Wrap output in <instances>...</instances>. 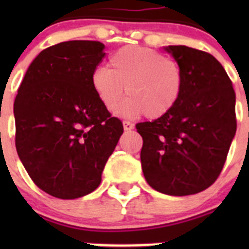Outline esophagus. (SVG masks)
<instances>
[{"label":"esophagus","instance_id":"obj_1","mask_svg":"<svg viewBox=\"0 0 249 249\" xmlns=\"http://www.w3.org/2000/svg\"><path fill=\"white\" fill-rule=\"evenodd\" d=\"M133 123H131L129 121H123V128H124V131H131V129H133Z\"/></svg>","mask_w":249,"mask_h":249}]
</instances>
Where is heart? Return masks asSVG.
Returning <instances> with one entry per match:
<instances>
[{
    "mask_svg": "<svg viewBox=\"0 0 249 249\" xmlns=\"http://www.w3.org/2000/svg\"><path fill=\"white\" fill-rule=\"evenodd\" d=\"M109 67L101 66L91 77L92 89L106 109L114 111L126 96L121 113L160 118L177 105L183 89V72L176 59L160 51L124 46L111 54Z\"/></svg>",
    "mask_w": 249,
    "mask_h": 249,
    "instance_id": "1",
    "label": "heart"
}]
</instances>
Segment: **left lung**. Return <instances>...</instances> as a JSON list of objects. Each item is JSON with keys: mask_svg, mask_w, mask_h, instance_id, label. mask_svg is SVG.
I'll use <instances>...</instances> for the list:
<instances>
[{"mask_svg": "<svg viewBox=\"0 0 249 249\" xmlns=\"http://www.w3.org/2000/svg\"><path fill=\"white\" fill-rule=\"evenodd\" d=\"M183 72L177 105L157 120L136 124L147 183L169 196H190L221 175L236 135V94L223 66L204 51L168 46Z\"/></svg>", "mask_w": 249, "mask_h": 249, "instance_id": "8db88e82", "label": "left lung"}]
</instances>
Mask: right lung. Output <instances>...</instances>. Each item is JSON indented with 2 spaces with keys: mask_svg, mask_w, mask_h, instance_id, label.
Wrapping results in <instances>:
<instances>
[{
  "mask_svg": "<svg viewBox=\"0 0 249 249\" xmlns=\"http://www.w3.org/2000/svg\"><path fill=\"white\" fill-rule=\"evenodd\" d=\"M98 41H66L43 50L26 72L13 112L17 153L38 188L62 199L93 192L123 133L92 89L102 62Z\"/></svg>",
  "mask_w": 249,
  "mask_h": 249,
  "instance_id": "1",
  "label": "right lung"
}]
</instances>
